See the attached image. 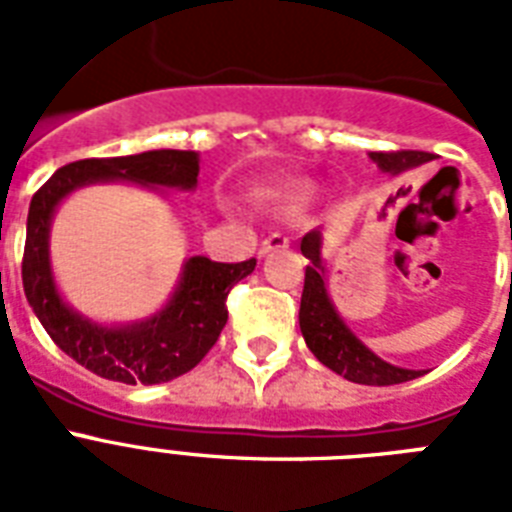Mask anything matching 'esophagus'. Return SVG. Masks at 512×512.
Listing matches in <instances>:
<instances>
[{
  "label": "esophagus",
  "mask_w": 512,
  "mask_h": 512,
  "mask_svg": "<svg viewBox=\"0 0 512 512\" xmlns=\"http://www.w3.org/2000/svg\"><path fill=\"white\" fill-rule=\"evenodd\" d=\"M287 247H289V236H284V233H271V236L260 244V257H265L268 252H273V249H287Z\"/></svg>",
  "instance_id": "obj_1"
}]
</instances>
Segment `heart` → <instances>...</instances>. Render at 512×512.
<instances>
[{
    "label": "heart",
    "mask_w": 512,
    "mask_h": 512,
    "mask_svg": "<svg viewBox=\"0 0 512 512\" xmlns=\"http://www.w3.org/2000/svg\"><path fill=\"white\" fill-rule=\"evenodd\" d=\"M308 199V191H295L292 193V204H300V201Z\"/></svg>",
    "instance_id": "obj_1"
}]
</instances>
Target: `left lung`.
<instances>
[{"label": "left lung", "instance_id": "1", "mask_svg": "<svg viewBox=\"0 0 512 512\" xmlns=\"http://www.w3.org/2000/svg\"><path fill=\"white\" fill-rule=\"evenodd\" d=\"M377 167L388 175L398 177L409 170H417L433 156L425 151H393V154H369ZM321 247H324V233L321 228L305 233L300 241L303 252L311 263L305 268L303 300H300V332L305 337V345L319 358L321 364L329 366L332 372L342 374L345 380L358 382V385H398V382L420 377L422 369H404V366L388 364L372 348H366L358 340L350 327L337 313L335 303L327 292V276H324V260H321Z\"/></svg>", "mask_w": 512, "mask_h": 512}]
</instances>
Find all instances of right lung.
Listing matches in <instances>:
<instances>
[{
    "instance_id": "1",
    "label": "right lung",
    "mask_w": 512,
    "mask_h": 512,
    "mask_svg": "<svg viewBox=\"0 0 512 512\" xmlns=\"http://www.w3.org/2000/svg\"><path fill=\"white\" fill-rule=\"evenodd\" d=\"M95 183H135L156 193H164L162 188L196 191L199 154L162 148L114 159H82L60 167L28 207L23 292L52 342L106 380L124 385L170 382L191 372L215 345L228 321L225 297L233 284L255 271L257 260L212 263L204 255L188 257L170 300L148 319L127 324L87 319L60 295L50 260V228L63 199Z\"/></svg>"
}]
</instances>
